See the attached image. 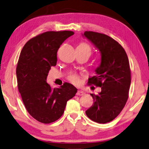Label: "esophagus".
<instances>
[{"mask_svg":"<svg viewBox=\"0 0 149 149\" xmlns=\"http://www.w3.org/2000/svg\"><path fill=\"white\" fill-rule=\"evenodd\" d=\"M85 94H86V93L82 90H78L77 92V95H80V96H82V95H84Z\"/></svg>","mask_w":149,"mask_h":149,"instance_id":"esophagus-1","label":"esophagus"}]
</instances>
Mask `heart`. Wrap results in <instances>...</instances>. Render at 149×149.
I'll list each match as a JSON object with an SVG mask.
<instances>
[{"label": "heart", "instance_id": "heart-1", "mask_svg": "<svg viewBox=\"0 0 149 149\" xmlns=\"http://www.w3.org/2000/svg\"><path fill=\"white\" fill-rule=\"evenodd\" d=\"M77 47L78 48H80L82 50H86V51L88 52L89 54H91V50L90 47H89L88 44L84 43H80L79 45H78ZM68 79L70 82H71L72 84H74V85H79V84H80V78L79 77V76H78L77 74H73L70 75L68 78Z\"/></svg>", "mask_w": 149, "mask_h": 149}]
</instances>
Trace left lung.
<instances>
[{"label": "left lung", "mask_w": 149, "mask_h": 149, "mask_svg": "<svg viewBox=\"0 0 149 149\" xmlns=\"http://www.w3.org/2000/svg\"><path fill=\"white\" fill-rule=\"evenodd\" d=\"M100 54V63L96 76L88 83L101 87L99 95L90 94L93 104L86 111L89 119L98 123L111 121L120 113L128 100L131 83L128 58L122 46L109 36L86 31L82 34Z\"/></svg>", "instance_id": "left-lung-1"}]
</instances>
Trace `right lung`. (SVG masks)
Segmentation results:
<instances>
[{
    "instance_id": "1",
    "label": "right lung",
    "mask_w": 149,
    "mask_h": 149,
    "mask_svg": "<svg viewBox=\"0 0 149 149\" xmlns=\"http://www.w3.org/2000/svg\"><path fill=\"white\" fill-rule=\"evenodd\" d=\"M74 34L72 31L44 32L26 42L16 69L19 91L25 108L33 118L45 124L62 116L67 102L78 89L65 82L52 89L47 77L57 62V52L63 42Z\"/></svg>"
}]
</instances>
